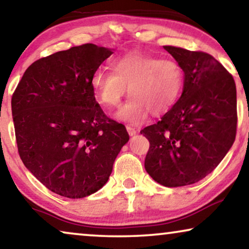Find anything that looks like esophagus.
<instances>
[{
  "label": "esophagus",
  "mask_w": 249,
  "mask_h": 249,
  "mask_svg": "<svg viewBox=\"0 0 249 249\" xmlns=\"http://www.w3.org/2000/svg\"><path fill=\"white\" fill-rule=\"evenodd\" d=\"M126 130H127L128 134H130L131 137H133L134 134H137V130H135L134 127H132V126H126Z\"/></svg>",
  "instance_id": "esophagus-1"
}]
</instances>
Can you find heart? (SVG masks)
Segmentation results:
<instances>
[{
	"mask_svg": "<svg viewBox=\"0 0 249 249\" xmlns=\"http://www.w3.org/2000/svg\"><path fill=\"white\" fill-rule=\"evenodd\" d=\"M111 71L98 68L91 76L95 99L106 108L118 107L128 88L131 98L116 117L139 124L149 115L167 112L180 97L184 71L174 59L143 51H130L110 61Z\"/></svg>",
	"mask_w": 249,
	"mask_h": 249,
	"instance_id": "heart-1",
	"label": "heart"
}]
</instances>
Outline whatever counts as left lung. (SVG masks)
<instances>
[{
  "mask_svg": "<svg viewBox=\"0 0 249 249\" xmlns=\"http://www.w3.org/2000/svg\"><path fill=\"white\" fill-rule=\"evenodd\" d=\"M184 71L177 104L140 133L149 140L144 168L159 184L183 187L211 173L237 133V90L232 75L206 52L164 46Z\"/></svg>",
  "mask_w": 249,
  "mask_h": 249,
  "instance_id": "left-lung-1",
  "label": "left lung"
}]
</instances>
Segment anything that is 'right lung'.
Instances as JSON below:
<instances>
[{
	"mask_svg": "<svg viewBox=\"0 0 249 249\" xmlns=\"http://www.w3.org/2000/svg\"><path fill=\"white\" fill-rule=\"evenodd\" d=\"M112 54L95 44L41 58L26 69L11 108L18 152L54 194L84 198L107 183L128 133L95 101L91 76Z\"/></svg>",
	"mask_w": 249,
	"mask_h": 249,
	"instance_id": "obj_1",
	"label": "right lung"
}]
</instances>
